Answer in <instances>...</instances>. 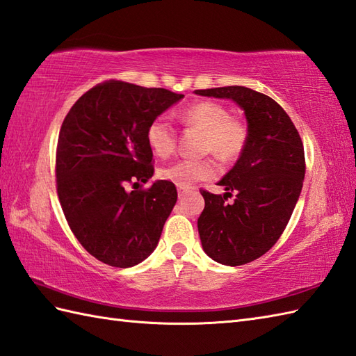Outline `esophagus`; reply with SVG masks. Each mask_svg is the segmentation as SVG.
Masks as SVG:
<instances>
[{
    "label": "esophagus",
    "mask_w": 356,
    "mask_h": 356,
    "mask_svg": "<svg viewBox=\"0 0 356 356\" xmlns=\"http://www.w3.org/2000/svg\"><path fill=\"white\" fill-rule=\"evenodd\" d=\"M188 186H177V193H179V198L180 197H184L185 194H186V191H188Z\"/></svg>",
    "instance_id": "obj_1"
}]
</instances>
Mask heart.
I'll list each match as a JSON object with an SVG mask.
<instances>
[{
    "label": "heart",
    "instance_id": "heart-1",
    "mask_svg": "<svg viewBox=\"0 0 356 356\" xmlns=\"http://www.w3.org/2000/svg\"><path fill=\"white\" fill-rule=\"evenodd\" d=\"M180 120L186 126L204 131L203 150L213 153L222 161H234L243 153L247 143V129L241 121L229 117L227 109L216 102H198L180 112ZM147 143L152 152L167 158L176 148V130L162 117L150 122L147 129ZM161 177L175 181L177 186H189L195 181L217 175V165L212 159H181L161 170Z\"/></svg>",
    "mask_w": 356,
    "mask_h": 356
}]
</instances>
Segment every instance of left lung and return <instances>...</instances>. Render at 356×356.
Wrapping results in <instances>:
<instances>
[{"mask_svg":"<svg viewBox=\"0 0 356 356\" xmlns=\"http://www.w3.org/2000/svg\"><path fill=\"white\" fill-rule=\"evenodd\" d=\"M230 98L244 109L247 143L218 185L222 195L200 189L204 209L197 226L206 254L222 266H243L267 253L282 235L299 200L305 152L291 118L273 98L244 86L197 89ZM236 194L232 204L227 198Z\"/></svg>","mask_w":356,"mask_h":356,"instance_id":"1","label":"left lung"}]
</instances>
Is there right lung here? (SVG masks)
<instances>
[{
    "mask_svg": "<svg viewBox=\"0 0 356 356\" xmlns=\"http://www.w3.org/2000/svg\"><path fill=\"white\" fill-rule=\"evenodd\" d=\"M181 98L163 88L107 80L81 95L62 122L57 195L79 243L107 266L127 268L144 261L177 202L172 181L143 184L154 171L147 129Z\"/></svg>",
    "mask_w": 356,
    "mask_h": 356,
    "instance_id": "right-lung-1",
    "label": "right lung"
}]
</instances>
